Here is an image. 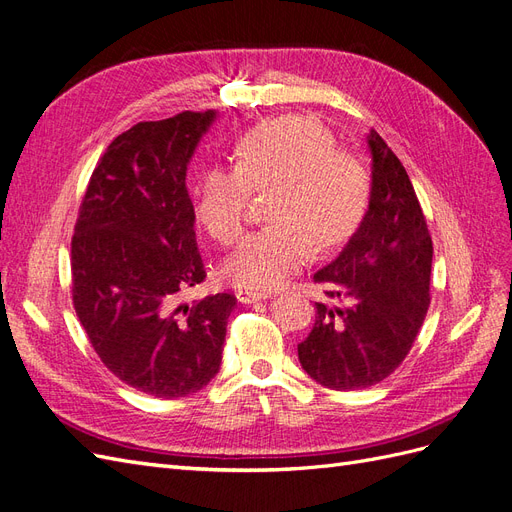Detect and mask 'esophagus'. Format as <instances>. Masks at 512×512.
Returning a JSON list of instances; mask_svg holds the SVG:
<instances>
[{
	"mask_svg": "<svg viewBox=\"0 0 512 512\" xmlns=\"http://www.w3.org/2000/svg\"><path fill=\"white\" fill-rule=\"evenodd\" d=\"M237 299H239V303H245V305H250V303H256V301H262V299H271V292H256V290H239L237 292Z\"/></svg>",
	"mask_w": 512,
	"mask_h": 512,
	"instance_id": "esophagus-1",
	"label": "esophagus"
}]
</instances>
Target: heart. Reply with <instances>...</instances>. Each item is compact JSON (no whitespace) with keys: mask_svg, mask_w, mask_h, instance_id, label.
<instances>
[{"mask_svg":"<svg viewBox=\"0 0 512 512\" xmlns=\"http://www.w3.org/2000/svg\"><path fill=\"white\" fill-rule=\"evenodd\" d=\"M235 166L207 168L196 188V215L209 235L237 243L252 192L271 190L269 226L252 232L224 262V277L250 290H275L320 252L342 245L369 205V175L352 153L333 149L318 121L286 115L245 132Z\"/></svg>","mask_w":512,"mask_h":512,"instance_id":"obj_1","label":"heart"}]
</instances>
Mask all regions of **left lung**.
<instances>
[{
	"label": "left lung",
	"instance_id": "1",
	"mask_svg": "<svg viewBox=\"0 0 512 512\" xmlns=\"http://www.w3.org/2000/svg\"><path fill=\"white\" fill-rule=\"evenodd\" d=\"M369 207L350 241L314 282L331 299L316 303L314 329L299 344L309 378L333 391L374 386L406 359L429 307L433 245L404 164L369 130Z\"/></svg>",
	"mask_w": 512,
	"mask_h": 512
}]
</instances>
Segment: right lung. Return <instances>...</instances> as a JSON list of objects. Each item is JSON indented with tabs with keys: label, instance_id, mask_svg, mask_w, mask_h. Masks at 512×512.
Instances as JSON below:
<instances>
[{
	"label": "right lung",
	"instance_id": "add662e5",
	"mask_svg": "<svg viewBox=\"0 0 512 512\" xmlns=\"http://www.w3.org/2000/svg\"><path fill=\"white\" fill-rule=\"evenodd\" d=\"M215 111L141 121L89 179L72 237V301L102 363L132 389L175 399L220 371L237 299L179 303L207 277L185 173Z\"/></svg>",
	"mask_w": 512,
	"mask_h": 512
}]
</instances>
